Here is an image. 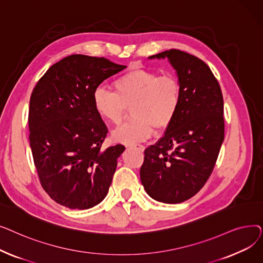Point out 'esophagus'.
Here are the masks:
<instances>
[{"label": "esophagus", "instance_id": "obj_1", "mask_svg": "<svg viewBox=\"0 0 263 263\" xmlns=\"http://www.w3.org/2000/svg\"><path fill=\"white\" fill-rule=\"evenodd\" d=\"M130 148H133V149H136V150H139V151H141V153H143V151L145 150V147H144L143 145H140V144H136V145H132V146H130Z\"/></svg>", "mask_w": 263, "mask_h": 263}]
</instances>
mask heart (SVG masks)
<instances>
[{
  "instance_id": "1",
  "label": "heart",
  "mask_w": 263,
  "mask_h": 263,
  "mask_svg": "<svg viewBox=\"0 0 263 263\" xmlns=\"http://www.w3.org/2000/svg\"><path fill=\"white\" fill-rule=\"evenodd\" d=\"M114 92L103 87L92 92V105L103 120L118 124L132 106L133 120L112 132L115 143L132 145L148 140L171 126L181 103L180 81L174 74L160 76L142 67L131 68L113 83Z\"/></svg>"
}]
</instances>
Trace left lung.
Returning a JSON list of instances; mask_svg holds the SVG:
<instances>
[{
  "label": "left lung",
  "instance_id": "left-lung-1",
  "mask_svg": "<svg viewBox=\"0 0 263 263\" xmlns=\"http://www.w3.org/2000/svg\"><path fill=\"white\" fill-rule=\"evenodd\" d=\"M148 59H167L182 97L171 126L145 150L141 181L155 200L180 203L197 194L213 171L224 141L223 95L211 69L194 55L172 49Z\"/></svg>",
  "mask_w": 263,
  "mask_h": 263
}]
</instances>
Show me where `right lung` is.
Instances as JSON below:
<instances>
[{
  "instance_id": "obj_1",
  "label": "right lung",
  "mask_w": 263,
  "mask_h": 263,
  "mask_svg": "<svg viewBox=\"0 0 263 263\" xmlns=\"http://www.w3.org/2000/svg\"><path fill=\"white\" fill-rule=\"evenodd\" d=\"M127 66L73 54L51 66L30 100V146L40 182L69 209L85 210L106 196L122 145L101 149L107 129L92 92Z\"/></svg>"
}]
</instances>
